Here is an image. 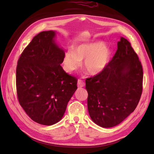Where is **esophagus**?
<instances>
[{
	"mask_svg": "<svg viewBox=\"0 0 154 154\" xmlns=\"http://www.w3.org/2000/svg\"><path fill=\"white\" fill-rule=\"evenodd\" d=\"M77 86L78 87H83L85 86V82L81 79H79L77 81Z\"/></svg>",
	"mask_w": 154,
	"mask_h": 154,
	"instance_id": "1",
	"label": "esophagus"
}]
</instances>
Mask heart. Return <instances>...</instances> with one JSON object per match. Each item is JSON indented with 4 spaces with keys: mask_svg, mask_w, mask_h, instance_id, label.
I'll return each instance as SVG.
<instances>
[{
    "mask_svg": "<svg viewBox=\"0 0 154 154\" xmlns=\"http://www.w3.org/2000/svg\"><path fill=\"white\" fill-rule=\"evenodd\" d=\"M110 50L101 42L80 44L74 51L67 50L63 56V67L67 73L77 71L84 60V67L88 73L95 75L101 73L109 61Z\"/></svg>",
    "mask_w": 154,
    "mask_h": 154,
    "instance_id": "heart-1",
    "label": "heart"
}]
</instances>
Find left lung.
Returning a JSON list of instances; mask_svg holds the SVG:
<instances>
[{"mask_svg": "<svg viewBox=\"0 0 154 154\" xmlns=\"http://www.w3.org/2000/svg\"><path fill=\"white\" fill-rule=\"evenodd\" d=\"M117 46L105 69L85 80L89 115L103 128L118 125L134 112L143 89V69L138 55L122 37Z\"/></svg>", "mask_w": 154, "mask_h": 154, "instance_id": "left-lung-1", "label": "left lung"}]
</instances>
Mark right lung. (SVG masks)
<instances>
[{"instance_id":"1","label":"right lung","mask_w":154,"mask_h":154,"mask_svg":"<svg viewBox=\"0 0 154 154\" xmlns=\"http://www.w3.org/2000/svg\"><path fill=\"white\" fill-rule=\"evenodd\" d=\"M54 31H44L32 39L20 56L16 85L18 102L34 122L50 126L63 117L77 89V79L65 72L64 51L54 41Z\"/></svg>"}]
</instances>
